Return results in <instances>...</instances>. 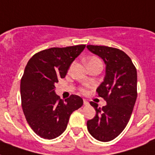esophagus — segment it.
Instances as JSON below:
<instances>
[{"label":"esophagus","mask_w":155,"mask_h":155,"mask_svg":"<svg viewBox=\"0 0 155 155\" xmlns=\"http://www.w3.org/2000/svg\"><path fill=\"white\" fill-rule=\"evenodd\" d=\"M84 105H88L89 103H88V101H86V100H84Z\"/></svg>","instance_id":"esophagus-1"}]
</instances>
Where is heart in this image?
<instances>
[{
  "label": "heart",
  "instance_id": "heart-1",
  "mask_svg": "<svg viewBox=\"0 0 155 155\" xmlns=\"http://www.w3.org/2000/svg\"><path fill=\"white\" fill-rule=\"evenodd\" d=\"M93 63H101V60H100L98 58H97V57H91V58L87 61V64Z\"/></svg>",
  "mask_w": 155,
  "mask_h": 155
}]
</instances>
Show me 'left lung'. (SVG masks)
Returning <instances> with one entry per match:
<instances>
[{
	"instance_id": "left-lung-1",
	"label": "left lung",
	"mask_w": 155,
	"mask_h": 155,
	"mask_svg": "<svg viewBox=\"0 0 155 155\" xmlns=\"http://www.w3.org/2000/svg\"><path fill=\"white\" fill-rule=\"evenodd\" d=\"M87 48L105 63V76L97 92L107 102L102 108L90 102L97 114L87 121V130L98 141L109 142L122 132L130 119L137 96V70L120 50L93 45Z\"/></svg>"
}]
</instances>
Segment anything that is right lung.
I'll use <instances>...</instances> for the list:
<instances>
[{
  "label": "right lung",
  "instance_id": "right-lung-1",
  "mask_svg": "<svg viewBox=\"0 0 155 155\" xmlns=\"http://www.w3.org/2000/svg\"><path fill=\"white\" fill-rule=\"evenodd\" d=\"M84 48L85 45L52 47L35 54L25 66L20 86L23 113L31 129L44 139L62 134L71 114L83 105L76 95L65 101L60 99L54 85Z\"/></svg>",
  "mask_w": 155,
  "mask_h": 155
}]
</instances>
